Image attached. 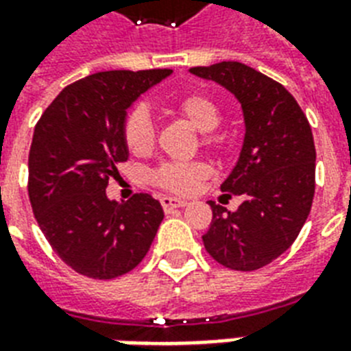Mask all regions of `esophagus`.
<instances>
[{
	"mask_svg": "<svg viewBox=\"0 0 351 351\" xmlns=\"http://www.w3.org/2000/svg\"><path fill=\"white\" fill-rule=\"evenodd\" d=\"M160 204H162V208H164L165 213H169L173 209L176 208H184L187 206L186 200H180V198H173V197H162L160 198Z\"/></svg>",
	"mask_w": 351,
	"mask_h": 351,
	"instance_id": "34e87169",
	"label": "esophagus"
}]
</instances>
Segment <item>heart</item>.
Returning <instances> with one entry per match:
<instances>
[{"label": "heart", "mask_w": 351, "mask_h": 351, "mask_svg": "<svg viewBox=\"0 0 351 351\" xmlns=\"http://www.w3.org/2000/svg\"><path fill=\"white\" fill-rule=\"evenodd\" d=\"M175 111L198 132H204L200 138L204 149H208L211 153H217L222 149L224 140L217 132H213L222 121V111L211 96L204 93H191V95L182 96L175 104ZM154 136L156 132H154L153 120L145 111V107L138 106L131 109L123 121L125 147L132 154H149L154 147ZM206 175H208V167L202 162H186V164L167 162L153 171L151 182L165 191L175 193V195H187Z\"/></svg>", "instance_id": "obj_1"}]
</instances>
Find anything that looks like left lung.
I'll return each mask as SVG.
<instances>
[{"mask_svg":"<svg viewBox=\"0 0 351 351\" xmlns=\"http://www.w3.org/2000/svg\"><path fill=\"white\" fill-rule=\"evenodd\" d=\"M189 73L226 87L244 111V145L220 186L226 198L239 195L242 204L231 213L209 200L213 220L202 240L219 264L253 271L282 255L310 215L317 156L310 121L282 85L244 63Z\"/></svg>","mask_w":351,"mask_h":351,"instance_id":"8db88e82","label":"left lung"}]
</instances>
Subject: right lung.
<instances>
[{
	"label": "right lung",
	"instance_id": "right-lung-1",
	"mask_svg": "<svg viewBox=\"0 0 351 351\" xmlns=\"http://www.w3.org/2000/svg\"><path fill=\"white\" fill-rule=\"evenodd\" d=\"M173 73L107 71L67 85L34 127L29 198L54 253L80 275L109 280L143 261L164 220L147 193L120 204L106 195L117 165L127 162V109Z\"/></svg>",
	"mask_w": 351,
	"mask_h": 351
}]
</instances>
